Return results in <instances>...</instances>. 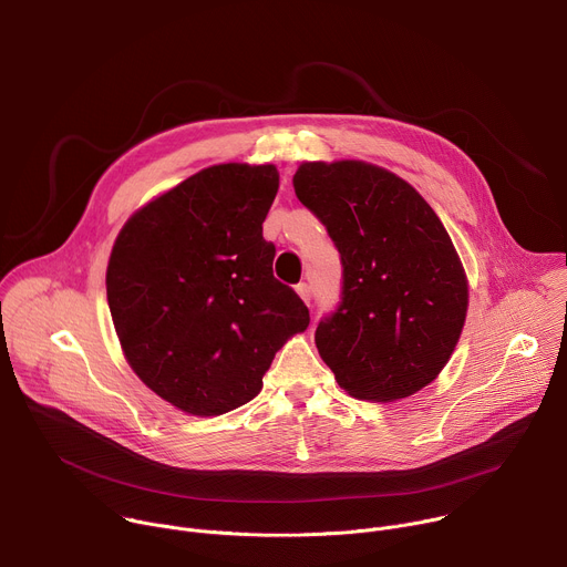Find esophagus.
I'll return each mask as SVG.
<instances>
[{"instance_id": "obj_1", "label": "esophagus", "mask_w": 567, "mask_h": 567, "mask_svg": "<svg viewBox=\"0 0 567 567\" xmlns=\"http://www.w3.org/2000/svg\"><path fill=\"white\" fill-rule=\"evenodd\" d=\"M296 293L302 298V302H305V305H309V300H311V289H309V285H307V282L296 285Z\"/></svg>"}]
</instances>
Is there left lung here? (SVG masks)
Returning a JSON list of instances; mask_svg holds the SVG:
<instances>
[{
	"mask_svg": "<svg viewBox=\"0 0 567 567\" xmlns=\"http://www.w3.org/2000/svg\"><path fill=\"white\" fill-rule=\"evenodd\" d=\"M293 190L343 265L341 305L313 337L320 359L357 399L415 394L449 363L468 307L444 224L409 182L365 161H305Z\"/></svg>",
	"mask_w": 567,
	"mask_h": 567,
	"instance_id": "obj_1",
	"label": "left lung"
}]
</instances>
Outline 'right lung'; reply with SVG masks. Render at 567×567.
I'll use <instances>...</instances> for the list:
<instances>
[{
	"label": "right lung",
	"mask_w": 567,
	"mask_h": 567,
	"mask_svg": "<svg viewBox=\"0 0 567 567\" xmlns=\"http://www.w3.org/2000/svg\"><path fill=\"white\" fill-rule=\"evenodd\" d=\"M278 184L271 164L204 168L138 208L114 241L105 285L123 354L188 415L251 401L276 352L309 326L262 237Z\"/></svg>",
	"instance_id": "add662e5"
}]
</instances>
